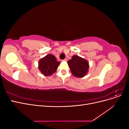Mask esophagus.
<instances>
[{"label": "esophagus", "mask_w": 129, "mask_h": 129, "mask_svg": "<svg viewBox=\"0 0 129 129\" xmlns=\"http://www.w3.org/2000/svg\"><path fill=\"white\" fill-rule=\"evenodd\" d=\"M62 61H67V58H65V59H64V60H62Z\"/></svg>", "instance_id": "obj_1"}]
</instances>
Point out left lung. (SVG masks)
Wrapping results in <instances>:
<instances>
[{"label":"left lung","mask_w":129,"mask_h":129,"mask_svg":"<svg viewBox=\"0 0 129 129\" xmlns=\"http://www.w3.org/2000/svg\"><path fill=\"white\" fill-rule=\"evenodd\" d=\"M72 75L76 77H83L88 72L89 62L78 55H74L68 62Z\"/></svg>","instance_id":"8db88e82"}]
</instances>
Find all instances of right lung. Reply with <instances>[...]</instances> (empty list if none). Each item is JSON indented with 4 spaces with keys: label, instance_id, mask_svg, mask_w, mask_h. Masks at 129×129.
Segmentation results:
<instances>
[{
    "label": "right lung",
    "instance_id": "add662e5",
    "mask_svg": "<svg viewBox=\"0 0 129 129\" xmlns=\"http://www.w3.org/2000/svg\"><path fill=\"white\" fill-rule=\"evenodd\" d=\"M60 62L52 54H48L39 61L38 68L43 75L47 76L52 75L57 69Z\"/></svg>",
    "mask_w": 129,
    "mask_h": 129
}]
</instances>
